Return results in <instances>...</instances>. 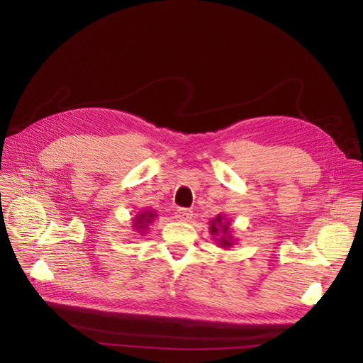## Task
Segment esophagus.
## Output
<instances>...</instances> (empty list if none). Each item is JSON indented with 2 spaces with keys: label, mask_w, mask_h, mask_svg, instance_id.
Returning <instances> with one entry per match:
<instances>
[{
  "label": "esophagus",
  "mask_w": 363,
  "mask_h": 363,
  "mask_svg": "<svg viewBox=\"0 0 363 363\" xmlns=\"http://www.w3.org/2000/svg\"><path fill=\"white\" fill-rule=\"evenodd\" d=\"M175 218L179 219V221H191L192 219V212L189 211V208H183V207H179L177 211H175Z\"/></svg>",
  "instance_id": "34e87169"
}]
</instances>
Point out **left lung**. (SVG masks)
I'll use <instances>...</instances> for the list:
<instances>
[{"mask_svg": "<svg viewBox=\"0 0 363 363\" xmlns=\"http://www.w3.org/2000/svg\"><path fill=\"white\" fill-rule=\"evenodd\" d=\"M208 232H211L215 244H218L219 248L228 250L236 242V239L232 233V228H230V221L224 215H218L212 219Z\"/></svg>", "mask_w": 363, "mask_h": 363, "instance_id": "obj_1", "label": "left lung"}]
</instances>
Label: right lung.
<instances>
[{
	"mask_svg": "<svg viewBox=\"0 0 363 363\" xmlns=\"http://www.w3.org/2000/svg\"><path fill=\"white\" fill-rule=\"evenodd\" d=\"M155 218H157L156 211H144L140 213H136L135 218L131 219V221H133V225H131V227H133L136 233L145 235L148 232L150 224L155 223Z\"/></svg>",
	"mask_w": 363,
	"mask_h": 363,
	"instance_id": "1",
	"label": "right lung"
}]
</instances>
